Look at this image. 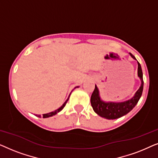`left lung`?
<instances>
[{
	"mask_svg": "<svg viewBox=\"0 0 158 158\" xmlns=\"http://www.w3.org/2000/svg\"><path fill=\"white\" fill-rule=\"evenodd\" d=\"M130 55L131 57L136 60V58L131 53ZM138 76L140 77L142 81L141 86L139 87V90L136 92L135 96L132 98L122 103L103 102L99 97L98 88L96 85L95 86V89L91 95V98H90V103H91L94 111L98 115L103 118H107V119H116V118H118L128 114L137 105L142 96V91H143V76H142L141 65L139 62H138Z\"/></svg>",
	"mask_w": 158,
	"mask_h": 158,
	"instance_id": "obj_1",
	"label": "left lung"
}]
</instances>
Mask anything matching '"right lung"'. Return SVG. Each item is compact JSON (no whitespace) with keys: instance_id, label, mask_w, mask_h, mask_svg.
Listing matches in <instances>:
<instances>
[{"instance_id":"right-lung-1","label":"right lung","mask_w":158,"mask_h":158,"mask_svg":"<svg viewBox=\"0 0 158 158\" xmlns=\"http://www.w3.org/2000/svg\"><path fill=\"white\" fill-rule=\"evenodd\" d=\"M69 97H70V96H69ZM69 97H68V98L67 99V101H65V102H64L63 104H62V106L61 107H60L59 109H57V110H55V111H52V112H50V113H48V114H43L42 115V117L43 118H47V117H50V116H54V115H55V114H57L58 112H60V111H61V110H62V109H63V108L65 106V105H66V103H67V102H68V99H69ZM36 116H38V117H41V115H36Z\"/></svg>"}]
</instances>
